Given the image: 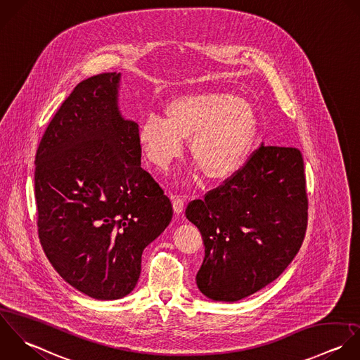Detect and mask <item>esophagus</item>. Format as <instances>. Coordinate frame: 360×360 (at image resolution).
I'll use <instances>...</instances> for the list:
<instances>
[{"mask_svg":"<svg viewBox=\"0 0 360 360\" xmlns=\"http://www.w3.org/2000/svg\"><path fill=\"white\" fill-rule=\"evenodd\" d=\"M172 207H174V212L176 214H181L185 209V200L181 196H174L172 198Z\"/></svg>","mask_w":360,"mask_h":360,"instance_id":"1","label":"esophagus"}]
</instances>
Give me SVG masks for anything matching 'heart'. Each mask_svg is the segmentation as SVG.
Segmentation results:
<instances>
[{
    "instance_id": "heart-1",
    "label": "heart",
    "mask_w": 360,
    "mask_h": 360,
    "mask_svg": "<svg viewBox=\"0 0 360 360\" xmlns=\"http://www.w3.org/2000/svg\"><path fill=\"white\" fill-rule=\"evenodd\" d=\"M165 119L140 124L139 143L148 162L165 171L188 141L191 158L210 181L231 178L247 161L258 130L254 106L227 92H203L172 99Z\"/></svg>"
}]
</instances>
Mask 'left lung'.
Here are the masks:
<instances>
[{"instance_id":"obj_1","label":"left lung","mask_w":360,"mask_h":360,"mask_svg":"<svg viewBox=\"0 0 360 360\" xmlns=\"http://www.w3.org/2000/svg\"><path fill=\"white\" fill-rule=\"evenodd\" d=\"M186 219L202 233L199 290L216 302L254 295L289 266L309 220L299 148L261 146L223 185L192 200Z\"/></svg>"}]
</instances>
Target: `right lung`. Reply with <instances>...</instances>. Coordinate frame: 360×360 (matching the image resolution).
<instances>
[{
	"label": "right lung",
	"instance_id": "add662e5",
	"mask_svg": "<svg viewBox=\"0 0 360 360\" xmlns=\"http://www.w3.org/2000/svg\"><path fill=\"white\" fill-rule=\"evenodd\" d=\"M120 74L81 81L49 123L34 158L41 248L57 274L96 300L129 295L141 254L172 205L141 168L139 124L117 109Z\"/></svg>",
	"mask_w": 360,
	"mask_h": 360
}]
</instances>
